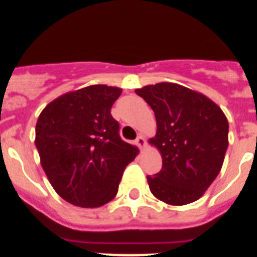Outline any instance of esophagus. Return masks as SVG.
Returning a JSON list of instances; mask_svg holds the SVG:
<instances>
[{
    "mask_svg": "<svg viewBox=\"0 0 257 257\" xmlns=\"http://www.w3.org/2000/svg\"><path fill=\"white\" fill-rule=\"evenodd\" d=\"M136 145L139 147V148H145V145H147V143H145V139L143 138L142 135L138 136V139H136Z\"/></svg>",
    "mask_w": 257,
    "mask_h": 257,
    "instance_id": "1",
    "label": "esophagus"
}]
</instances>
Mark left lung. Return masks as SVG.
I'll list each match as a JSON object with an SVG mask.
<instances>
[{
	"label": "left lung",
	"instance_id": "left-lung-1",
	"mask_svg": "<svg viewBox=\"0 0 257 257\" xmlns=\"http://www.w3.org/2000/svg\"><path fill=\"white\" fill-rule=\"evenodd\" d=\"M153 109L157 133L149 144L162 157V170L147 176L152 194L167 205L197 201L216 179L228 149L229 123L215 101L174 82L136 88Z\"/></svg>",
	"mask_w": 257,
	"mask_h": 257
}]
</instances>
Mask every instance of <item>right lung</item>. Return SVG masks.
Masks as SVG:
<instances>
[{
	"mask_svg": "<svg viewBox=\"0 0 257 257\" xmlns=\"http://www.w3.org/2000/svg\"><path fill=\"white\" fill-rule=\"evenodd\" d=\"M122 88L91 85L47 104L36 124L41 166L59 196L77 207L112 201L139 148L119 138L110 114Z\"/></svg>",
	"mask_w": 257,
	"mask_h": 257,
	"instance_id": "add662e5",
	"label": "right lung"
}]
</instances>
